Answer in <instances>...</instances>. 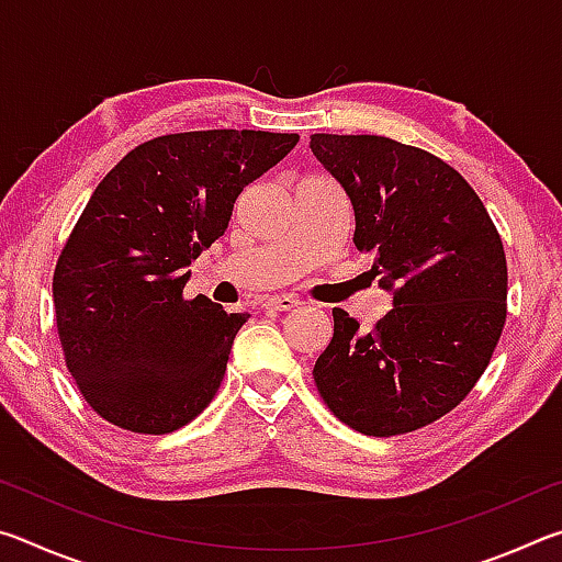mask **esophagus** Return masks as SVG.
Here are the masks:
<instances>
[{
    "label": "esophagus",
    "mask_w": 562,
    "mask_h": 562,
    "mask_svg": "<svg viewBox=\"0 0 562 562\" xmlns=\"http://www.w3.org/2000/svg\"><path fill=\"white\" fill-rule=\"evenodd\" d=\"M300 304L297 297H292V294H272V297H268L262 302L265 310H274V312H290Z\"/></svg>",
    "instance_id": "obj_1"
}]
</instances>
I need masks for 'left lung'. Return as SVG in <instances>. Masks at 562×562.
Listing matches in <instances>:
<instances>
[{
	"label": "left lung",
	"mask_w": 562,
	"mask_h": 562,
	"mask_svg": "<svg viewBox=\"0 0 562 562\" xmlns=\"http://www.w3.org/2000/svg\"><path fill=\"white\" fill-rule=\"evenodd\" d=\"M310 148L355 207V245L394 307L369 331L335 307L315 384L339 422L398 436L459 406L506 325L501 235L465 178L386 136L315 133Z\"/></svg>",
	"instance_id": "obj_1"
}]
</instances>
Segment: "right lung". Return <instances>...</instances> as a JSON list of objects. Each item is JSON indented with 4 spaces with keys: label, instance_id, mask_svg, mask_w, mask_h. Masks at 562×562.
Wrapping results in <instances>:
<instances>
[{
    "label": "right lung",
    "instance_id": "obj_1",
    "mask_svg": "<svg viewBox=\"0 0 562 562\" xmlns=\"http://www.w3.org/2000/svg\"><path fill=\"white\" fill-rule=\"evenodd\" d=\"M297 133L188 131L146 140L101 180L54 270L56 329L89 406L133 434H170L213 402L247 312L183 297L188 265L245 186Z\"/></svg>",
    "mask_w": 562,
    "mask_h": 562
}]
</instances>
